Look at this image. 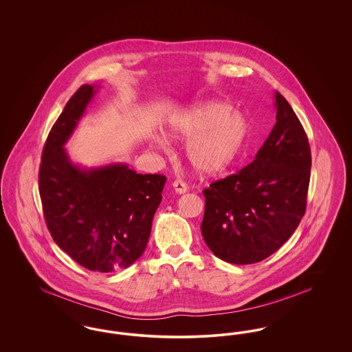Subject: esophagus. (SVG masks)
Here are the masks:
<instances>
[{
    "label": "esophagus",
    "mask_w": 352,
    "mask_h": 352,
    "mask_svg": "<svg viewBox=\"0 0 352 352\" xmlns=\"http://www.w3.org/2000/svg\"><path fill=\"white\" fill-rule=\"evenodd\" d=\"M173 188L175 190L177 194H184L187 191V184H184V181L177 179L173 182Z\"/></svg>",
    "instance_id": "34e87169"
}]
</instances>
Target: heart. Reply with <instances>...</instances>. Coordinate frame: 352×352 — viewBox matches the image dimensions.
<instances>
[{
	"label": "heart",
	"mask_w": 352,
	"mask_h": 352,
	"mask_svg": "<svg viewBox=\"0 0 352 352\" xmlns=\"http://www.w3.org/2000/svg\"><path fill=\"white\" fill-rule=\"evenodd\" d=\"M248 133V122L228 102L207 101L168 118L166 134L175 140H188L186 157L195 171L217 175L234 164ZM154 144L166 146L164 137Z\"/></svg>",
	"instance_id": "obj_1"
}]
</instances>
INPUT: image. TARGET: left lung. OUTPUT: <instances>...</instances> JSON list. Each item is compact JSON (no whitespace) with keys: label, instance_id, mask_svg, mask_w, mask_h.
I'll return each instance as SVG.
<instances>
[{"label":"left lung","instance_id":"left-lung-1","mask_svg":"<svg viewBox=\"0 0 352 352\" xmlns=\"http://www.w3.org/2000/svg\"><path fill=\"white\" fill-rule=\"evenodd\" d=\"M274 99L277 121L253 162L203 190V239L231 264L265 260L294 234L306 211L310 145L290 104L280 92Z\"/></svg>","mask_w":352,"mask_h":352}]
</instances>
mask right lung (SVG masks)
I'll list each match as a JSON object with an SVG mask.
<instances>
[{
    "label": "right lung",
    "instance_id": "right-lung-1",
    "mask_svg": "<svg viewBox=\"0 0 352 352\" xmlns=\"http://www.w3.org/2000/svg\"><path fill=\"white\" fill-rule=\"evenodd\" d=\"M98 92L84 84L68 100L46 140L39 194L54 241L84 268H128L144 253L166 177L137 174L126 164L85 168L65 149Z\"/></svg>",
    "mask_w": 352,
    "mask_h": 352
}]
</instances>
